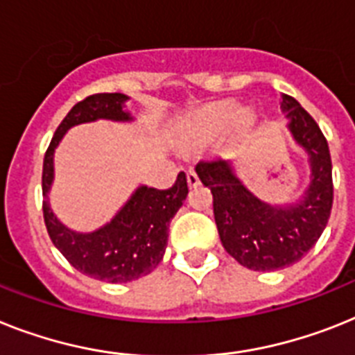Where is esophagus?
<instances>
[{
  "label": "esophagus",
  "instance_id": "obj_1",
  "mask_svg": "<svg viewBox=\"0 0 355 355\" xmlns=\"http://www.w3.org/2000/svg\"><path fill=\"white\" fill-rule=\"evenodd\" d=\"M187 181H189L190 187H198V184H199L198 174H196L194 171H189V172H187Z\"/></svg>",
  "mask_w": 355,
  "mask_h": 355
}]
</instances>
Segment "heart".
Returning <instances> with one entry per match:
<instances>
[{
	"label": "heart",
	"instance_id": "heart-1",
	"mask_svg": "<svg viewBox=\"0 0 355 355\" xmlns=\"http://www.w3.org/2000/svg\"><path fill=\"white\" fill-rule=\"evenodd\" d=\"M239 107L234 101H221L205 108L194 119V134L199 139H210L227 132L236 123Z\"/></svg>",
	"mask_w": 355,
	"mask_h": 355
}]
</instances>
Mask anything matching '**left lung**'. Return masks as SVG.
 Returning a JSON list of instances; mask_svg holds the SVG:
<instances>
[{
  "label": "left lung",
  "mask_w": 355,
  "mask_h": 355,
  "mask_svg": "<svg viewBox=\"0 0 355 355\" xmlns=\"http://www.w3.org/2000/svg\"><path fill=\"white\" fill-rule=\"evenodd\" d=\"M290 130L309 152L312 183L301 203L277 209L252 196L227 161L205 159L196 165L201 183L210 189L214 218L225 250L250 270L270 272L294 265L314 247L329 223L334 201L332 159L327 137L292 96H283Z\"/></svg>",
  "instance_id": "left-lung-1"
}]
</instances>
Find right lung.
Here are the masks:
<instances>
[{
	"label": "right lung",
	"mask_w": 355,
	"mask_h": 355,
	"mask_svg": "<svg viewBox=\"0 0 355 355\" xmlns=\"http://www.w3.org/2000/svg\"><path fill=\"white\" fill-rule=\"evenodd\" d=\"M127 96L119 92L92 94L72 107L52 137L43 159V218L46 232L55 248L67 257V261L85 276L107 283H128L150 274L163 259L168 237V223L183 205L189 194L184 172L178 174L171 189H148L139 187L118 216L92 234H76L55 219L46 192L51 189L54 165V148L65 136V132L79 123L94 119H130L121 108Z\"/></svg>",
	"instance_id": "obj_1"
}]
</instances>
